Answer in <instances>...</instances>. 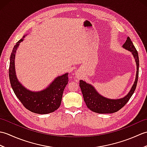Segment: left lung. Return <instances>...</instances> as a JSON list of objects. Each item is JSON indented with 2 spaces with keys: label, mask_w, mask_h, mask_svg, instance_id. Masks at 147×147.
<instances>
[{
  "label": "left lung",
  "mask_w": 147,
  "mask_h": 147,
  "mask_svg": "<svg viewBox=\"0 0 147 147\" xmlns=\"http://www.w3.org/2000/svg\"><path fill=\"white\" fill-rule=\"evenodd\" d=\"M123 47L130 52H131L135 59L137 66L135 82L134 83L130 92L126 96H124L123 98L112 100L106 98L99 95L92 85L86 83L83 80H80V86L81 90H82L84 101L85 102L87 107L93 112L98 114H111L119 111L129 101V100L131 97L134 92H135L137 82H138L139 73L138 54L129 37H127L126 42L124 43Z\"/></svg>",
  "instance_id": "1"
}]
</instances>
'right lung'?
<instances>
[{"label":"right lung","mask_w":147,"mask_h":147,"mask_svg":"<svg viewBox=\"0 0 147 147\" xmlns=\"http://www.w3.org/2000/svg\"><path fill=\"white\" fill-rule=\"evenodd\" d=\"M25 36L16 43L12 50L9 69V76L12 90L22 104L33 113L45 114L51 113L60 107L62 94L68 83V73L58 76L51 85L41 92H33L26 90L18 81L15 74V54L20 43Z\"/></svg>","instance_id":"1"}]
</instances>
